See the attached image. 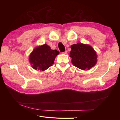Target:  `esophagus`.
<instances>
[{"mask_svg": "<svg viewBox=\"0 0 120 120\" xmlns=\"http://www.w3.org/2000/svg\"><path fill=\"white\" fill-rule=\"evenodd\" d=\"M62 54H64V55L67 54V51H65L64 52H62Z\"/></svg>", "mask_w": 120, "mask_h": 120, "instance_id": "esophagus-1", "label": "esophagus"}]
</instances>
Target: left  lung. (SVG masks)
<instances>
[{"mask_svg": "<svg viewBox=\"0 0 120 120\" xmlns=\"http://www.w3.org/2000/svg\"><path fill=\"white\" fill-rule=\"evenodd\" d=\"M70 56L75 67L82 70H90L97 62L96 52L91 46L77 43L71 46Z\"/></svg>", "mask_w": 120, "mask_h": 120, "instance_id": "8db88e82", "label": "left lung"}]
</instances>
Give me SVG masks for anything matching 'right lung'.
<instances>
[{
	"instance_id": "add662e5",
	"label": "right lung",
	"mask_w": 120,
	"mask_h": 120,
	"mask_svg": "<svg viewBox=\"0 0 120 120\" xmlns=\"http://www.w3.org/2000/svg\"><path fill=\"white\" fill-rule=\"evenodd\" d=\"M59 53V51L51 49L49 46L45 44L33 50L29 56V62L34 69L45 71L52 66Z\"/></svg>"
}]
</instances>
